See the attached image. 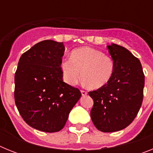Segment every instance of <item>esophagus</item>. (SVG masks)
<instances>
[{
  "instance_id": "1",
  "label": "esophagus",
  "mask_w": 153,
  "mask_h": 153,
  "mask_svg": "<svg viewBox=\"0 0 153 153\" xmlns=\"http://www.w3.org/2000/svg\"><path fill=\"white\" fill-rule=\"evenodd\" d=\"M81 94L83 97H85V96L87 95V92L85 91V90H81Z\"/></svg>"
}]
</instances>
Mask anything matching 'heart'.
Wrapping results in <instances>:
<instances>
[{"mask_svg": "<svg viewBox=\"0 0 153 153\" xmlns=\"http://www.w3.org/2000/svg\"><path fill=\"white\" fill-rule=\"evenodd\" d=\"M61 70L65 82L75 86L81 79L93 89L106 86L113 77L115 64L110 56L99 50L83 47L74 50L71 57L61 63Z\"/></svg>", "mask_w": 153, "mask_h": 153, "instance_id": "b5f03b06", "label": "heart"}]
</instances>
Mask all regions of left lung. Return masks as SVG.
<instances>
[{
  "label": "left lung",
  "mask_w": 153,
  "mask_h": 153,
  "mask_svg": "<svg viewBox=\"0 0 153 153\" xmlns=\"http://www.w3.org/2000/svg\"><path fill=\"white\" fill-rule=\"evenodd\" d=\"M115 64L111 80L106 86L89 92L93 100L90 117L100 131L122 130L136 118L143 99L145 76L138 58L125 47L108 45Z\"/></svg>",
  "instance_id": "1"
}]
</instances>
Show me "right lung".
Returning a JSON list of instances; mask_svg holds the SVG:
<instances>
[{
    "label": "right lung",
    "mask_w": 153,
    "mask_h": 153,
    "mask_svg": "<svg viewBox=\"0 0 153 153\" xmlns=\"http://www.w3.org/2000/svg\"><path fill=\"white\" fill-rule=\"evenodd\" d=\"M64 51L63 43L43 40L19 60L14 76L16 106L24 121L37 130H61L81 97L77 88L63 80Z\"/></svg>",
    "instance_id": "right-lung-1"
}]
</instances>
